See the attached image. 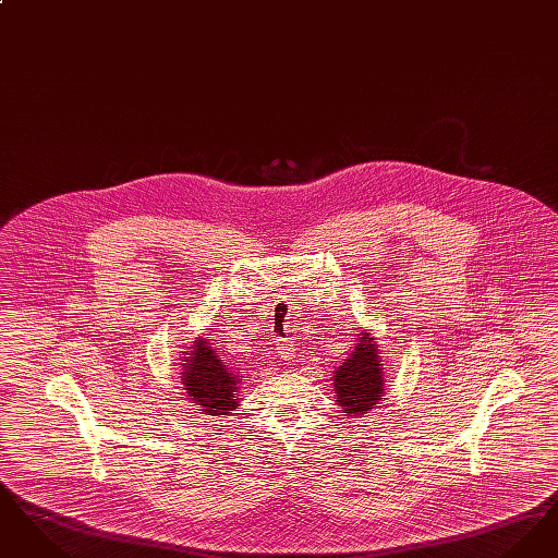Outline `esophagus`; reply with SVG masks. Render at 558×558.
I'll return each instance as SVG.
<instances>
[{
  "mask_svg": "<svg viewBox=\"0 0 558 558\" xmlns=\"http://www.w3.org/2000/svg\"><path fill=\"white\" fill-rule=\"evenodd\" d=\"M276 349H278V355H280L282 360H292L294 349H292L291 343H287V341H276Z\"/></svg>",
  "mask_w": 558,
  "mask_h": 558,
  "instance_id": "obj_1",
  "label": "esophagus"
}]
</instances>
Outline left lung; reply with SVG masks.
Segmentation results:
<instances>
[{
  "instance_id": "left-lung-1",
  "label": "left lung",
  "mask_w": 558,
  "mask_h": 558,
  "mask_svg": "<svg viewBox=\"0 0 558 558\" xmlns=\"http://www.w3.org/2000/svg\"><path fill=\"white\" fill-rule=\"evenodd\" d=\"M385 368L376 337L360 330L355 347L347 353L343 364L332 372L335 401L347 418H362L380 399H385Z\"/></svg>"
}]
</instances>
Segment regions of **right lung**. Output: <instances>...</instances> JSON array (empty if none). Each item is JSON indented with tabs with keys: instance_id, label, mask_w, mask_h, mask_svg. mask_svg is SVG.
<instances>
[{
	"instance_id": "obj_1",
	"label": "right lung",
	"mask_w": 558,
	"mask_h": 558,
	"mask_svg": "<svg viewBox=\"0 0 558 558\" xmlns=\"http://www.w3.org/2000/svg\"><path fill=\"white\" fill-rule=\"evenodd\" d=\"M182 355L184 371L180 374L187 399L207 416H232L242 399L239 391L244 376L226 364L219 347L213 345L209 337H196Z\"/></svg>"
}]
</instances>
